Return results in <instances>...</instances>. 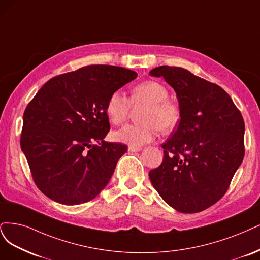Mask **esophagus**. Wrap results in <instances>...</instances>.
I'll list each match as a JSON object with an SVG mask.
<instances>
[{
	"instance_id": "esophagus-1",
	"label": "esophagus",
	"mask_w": 260,
	"mask_h": 260,
	"mask_svg": "<svg viewBox=\"0 0 260 260\" xmlns=\"http://www.w3.org/2000/svg\"><path fill=\"white\" fill-rule=\"evenodd\" d=\"M127 150H128V152H138V151H140L141 148L140 147H135V146H128Z\"/></svg>"
}]
</instances>
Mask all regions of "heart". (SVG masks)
Instances as JSON below:
<instances>
[{
	"instance_id": "obj_1",
	"label": "heart",
	"mask_w": 260,
	"mask_h": 260,
	"mask_svg": "<svg viewBox=\"0 0 260 260\" xmlns=\"http://www.w3.org/2000/svg\"><path fill=\"white\" fill-rule=\"evenodd\" d=\"M169 95L165 85L152 80L134 86L129 98L120 90L113 91L106 105L107 115L112 124H123L129 118L132 109L141 108L137 114L139 123L125 125L114 132L113 139L131 146H141L153 140L157 131L163 134L173 131L180 121L181 109Z\"/></svg>"
}]
</instances>
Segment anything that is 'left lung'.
<instances>
[{
  "mask_svg": "<svg viewBox=\"0 0 260 260\" xmlns=\"http://www.w3.org/2000/svg\"><path fill=\"white\" fill-rule=\"evenodd\" d=\"M175 89L181 119L162 145V164L149 172L153 188L176 211L192 214L224 196L245 154L244 120L231 97L215 83L179 67L150 71Z\"/></svg>",
  "mask_w": 260,
  "mask_h": 260,
  "instance_id": "1",
  "label": "left lung"
}]
</instances>
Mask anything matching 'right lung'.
Returning <instances> with one entry per match:
<instances>
[{"instance_id":"1","label":"right lung","mask_w":260,"mask_h":260,"mask_svg":"<svg viewBox=\"0 0 260 260\" xmlns=\"http://www.w3.org/2000/svg\"><path fill=\"white\" fill-rule=\"evenodd\" d=\"M136 77L122 67L93 64L41 87L24 110L20 146L42 193L79 205L108 185L127 146L104 141L110 131L107 100Z\"/></svg>"}]
</instances>
